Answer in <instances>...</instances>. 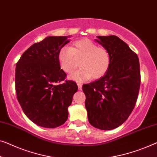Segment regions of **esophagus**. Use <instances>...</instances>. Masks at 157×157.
<instances>
[{
	"mask_svg": "<svg viewBox=\"0 0 157 157\" xmlns=\"http://www.w3.org/2000/svg\"><path fill=\"white\" fill-rule=\"evenodd\" d=\"M77 86H78L79 90H82V84H81L80 82H77Z\"/></svg>",
	"mask_w": 157,
	"mask_h": 157,
	"instance_id": "esophagus-1",
	"label": "esophagus"
}]
</instances>
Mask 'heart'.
Listing matches in <instances>:
<instances>
[{"instance_id":"obj_1","label":"heart","mask_w":157,"mask_h":157,"mask_svg":"<svg viewBox=\"0 0 157 157\" xmlns=\"http://www.w3.org/2000/svg\"><path fill=\"white\" fill-rule=\"evenodd\" d=\"M58 59L62 69L67 74L73 73L80 62L81 67L69 76L70 79L78 82L91 77L93 79L101 78L110 65L108 51L88 39L78 40L71 48L61 49Z\"/></svg>"}]
</instances>
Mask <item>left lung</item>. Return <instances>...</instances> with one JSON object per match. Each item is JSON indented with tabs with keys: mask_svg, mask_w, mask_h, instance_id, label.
<instances>
[{
	"mask_svg": "<svg viewBox=\"0 0 157 157\" xmlns=\"http://www.w3.org/2000/svg\"><path fill=\"white\" fill-rule=\"evenodd\" d=\"M95 42L108 51L110 65L98 80L83 85L90 124L110 130L123 123L133 110L140 86L137 54L115 35L97 36Z\"/></svg>",
	"mask_w": 157,
	"mask_h": 157,
	"instance_id": "1",
	"label": "left lung"
}]
</instances>
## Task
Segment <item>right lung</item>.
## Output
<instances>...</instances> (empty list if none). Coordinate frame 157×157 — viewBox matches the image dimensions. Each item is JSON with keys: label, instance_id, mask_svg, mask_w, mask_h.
Wrapping results in <instances>:
<instances>
[{"label": "right lung", "instance_id": "right-lung-1", "mask_svg": "<svg viewBox=\"0 0 157 157\" xmlns=\"http://www.w3.org/2000/svg\"><path fill=\"white\" fill-rule=\"evenodd\" d=\"M71 36H49L22 54L15 68L17 98L25 114L42 128H54L67 120L76 82L66 81L59 62L61 49Z\"/></svg>", "mask_w": 157, "mask_h": 157}]
</instances>
